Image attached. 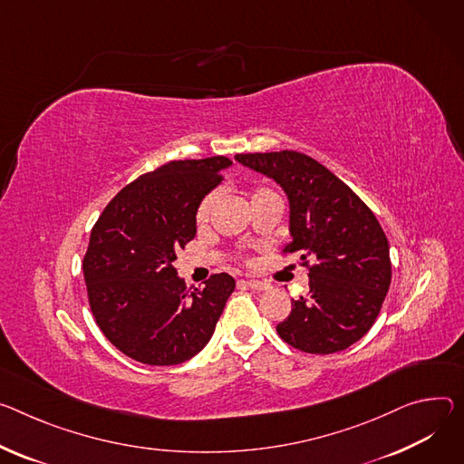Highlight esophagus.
<instances>
[{
  "label": "esophagus",
  "mask_w": 464,
  "mask_h": 464,
  "mask_svg": "<svg viewBox=\"0 0 464 464\" xmlns=\"http://www.w3.org/2000/svg\"><path fill=\"white\" fill-rule=\"evenodd\" d=\"M246 285L249 288H254V290H266V288H270V285L266 281H259V279H247Z\"/></svg>",
  "instance_id": "esophagus-1"
}]
</instances>
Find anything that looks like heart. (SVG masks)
I'll list each match as a JSON object with an SVG mask.
<instances>
[{
	"label": "heart",
	"mask_w": 464,
	"mask_h": 464,
	"mask_svg": "<svg viewBox=\"0 0 464 464\" xmlns=\"http://www.w3.org/2000/svg\"><path fill=\"white\" fill-rule=\"evenodd\" d=\"M265 194H276V192L268 185H257L254 188V192H251V199H256V198L265 196ZM215 201H217V194L215 192H208L207 196L201 198V201L196 207V222L198 224H203V222L208 220L210 210H213V207H215Z\"/></svg>",
	"instance_id": "1"
}]
</instances>
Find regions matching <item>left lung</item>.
Listing matches in <instances>:
<instances>
[{"label": "left lung", "mask_w": 464, "mask_h": 464, "mask_svg": "<svg viewBox=\"0 0 464 464\" xmlns=\"http://www.w3.org/2000/svg\"><path fill=\"white\" fill-rule=\"evenodd\" d=\"M235 159L285 188L292 242L283 256L300 254V265L309 270V294L292 300L277 334L314 355L350 348L373 325L391 286L383 227L344 181L305 153L283 150Z\"/></svg>", "instance_id": "left-lung-1"}]
</instances>
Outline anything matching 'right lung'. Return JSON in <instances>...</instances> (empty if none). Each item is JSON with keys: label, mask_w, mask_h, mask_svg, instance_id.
<instances>
[{"label": "right lung", "mask_w": 464, "mask_h": 464, "mask_svg": "<svg viewBox=\"0 0 464 464\" xmlns=\"http://www.w3.org/2000/svg\"><path fill=\"white\" fill-rule=\"evenodd\" d=\"M231 164L224 155L170 160L125 185L96 220L82 276L98 327L123 353L179 364L210 341L235 290L229 274L185 286L176 251L196 237V207Z\"/></svg>", "instance_id": "obj_1"}]
</instances>
